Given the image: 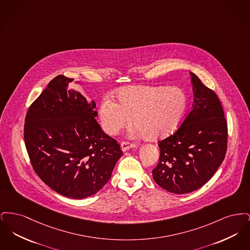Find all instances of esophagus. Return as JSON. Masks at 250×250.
<instances>
[{"label":"esophagus","instance_id":"esophagus-1","mask_svg":"<svg viewBox=\"0 0 250 250\" xmlns=\"http://www.w3.org/2000/svg\"><path fill=\"white\" fill-rule=\"evenodd\" d=\"M135 146H136V145L133 144V143H125V142L121 143V149H122L123 152H126V151H128L131 148H134Z\"/></svg>","mask_w":250,"mask_h":250}]
</instances>
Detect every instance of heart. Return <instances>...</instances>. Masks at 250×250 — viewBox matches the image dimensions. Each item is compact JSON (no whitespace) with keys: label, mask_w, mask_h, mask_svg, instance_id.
Masks as SVG:
<instances>
[{"label":"heart","mask_w":250,"mask_h":250,"mask_svg":"<svg viewBox=\"0 0 250 250\" xmlns=\"http://www.w3.org/2000/svg\"><path fill=\"white\" fill-rule=\"evenodd\" d=\"M118 103L105 97L99 106L101 125L108 135L127 126L133 117L137 133L149 141L166 138L176 130L188 109V97L177 87L136 85L116 92Z\"/></svg>","instance_id":"obj_1"}]
</instances>
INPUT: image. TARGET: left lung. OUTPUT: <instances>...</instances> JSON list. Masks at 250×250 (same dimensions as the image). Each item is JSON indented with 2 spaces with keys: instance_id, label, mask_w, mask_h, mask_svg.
Instances as JSON below:
<instances>
[{
  "instance_id": "8db88e82",
  "label": "left lung",
  "mask_w": 250,
  "mask_h": 250,
  "mask_svg": "<svg viewBox=\"0 0 250 250\" xmlns=\"http://www.w3.org/2000/svg\"><path fill=\"white\" fill-rule=\"evenodd\" d=\"M194 104L173 135L159 142L155 183L174 194L197 190L214 176L227 151L226 119L214 91L190 72Z\"/></svg>"
}]
</instances>
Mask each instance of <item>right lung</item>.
I'll list each match as a JSON object with an SVG mask.
<instances>
[{"label":"right lung","mask_w":250,"mask_h":250,"mask_svg":"<svg viewBox=\"0 0 250 250\" xmlns=\"http://www.w3.org/2000/svg\"><path fill=\"white\" fill-rule=\"evenodd\" d=\"M73 81L57 76L36 98L25 118L24 141L36 174L48 188L81 200L107 184L123 152L96 122L95 101L68 88Z\"/></svg>","instance_id":"obj_1"}]
</instances>
